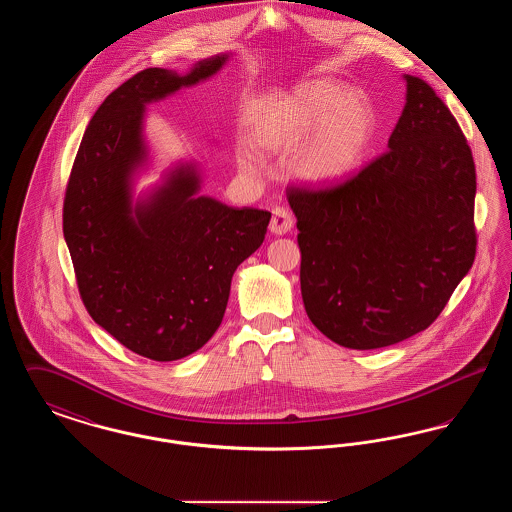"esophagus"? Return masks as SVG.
Returning <instances> with one entry per match:
<instances>
[{"mask_svg":"<svg viewBox=\"0 0 512 512\" xmlns=\"http://www.w3.org/2000/svg\"><path fill=\"white\" fill-rule=\"evenodd\" d=\"M270 232L276 236H284L293 228L292 213L286 207H276L272 211V220H270Z\"/></svg>","mask_w":512,"mask_h":512,"instance_id":"obj_1","label":"esophagus"}]
</instances>
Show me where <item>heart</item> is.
I'll return each instance as SVG.
<instances>
[{
    "mask_svg": "<svg viewBox=\"0 0 512 512\" xmlns=\"http://www.w3.org/2000/svg\"><path fill=\"white\" fill-rule=\"evenodd\" d=\"M374 130V111L359 92H343L334 80H309L276 99L253 128V144L265 153L292 157L297 178L328 186L345 180L361 165ZM244 169L255 161L244 153Z\"/></svg>",
    "mask_w": 512,
    "mask_h": 512,
    "instance_id": "heart-1",
    "label": "heart"
}]
</instances>
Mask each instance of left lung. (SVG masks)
<instances>
[{
	"label": "left lung",
	"instance_id": "1",
	"mask_svg": "<svg viewBox=\"0 0 512 512\" xmlns=\"http://www.w3.org/2000/svg\"><path fill=\"white\" fill-rule=\"evenodd\" d=\"M405 82L386 153L332 188L288 190L305 311L349 349L426 330L476 257L472 151L432 86Z\"/></svg>",
	"mask_w": 512,
	"mask_h": 512
}]
</instances>
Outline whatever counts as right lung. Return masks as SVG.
<instances>
[{"mask_svg": "<svg viewBox=\"0 0 512 512\" xmlns=\"http://www.w3.org/2000/svg\"><path fill=\"white\" fill-rule=\"evenodd\" d=\"M228 53L190 73L146 69L99 105L74 159L63 234L90 317L130 351L176 361L213 338L236 268L267 234L270 213L197 195L201 174L180 163L151 194L132 199L146 163L147 103L219 73Z\"/></svg>", "mask_w": 512, "mask_h": 512, "instance_id": "right-lung-1", "label": "right lung"}]
</instances>
